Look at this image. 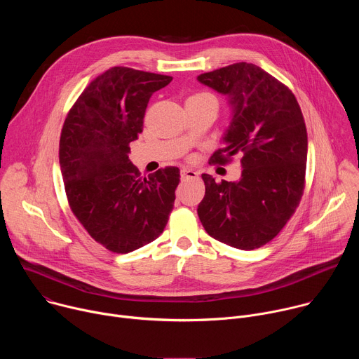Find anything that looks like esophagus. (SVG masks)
<instances>
[{"instance_id":"34e87169","label":"esophagus","mask_w":359,"mask_h":359,"mask_svg":"<svg viewBox=\"0 0 359 359\" xmlns=\"http://www.w3.org/2000/svg\"><path fill=\"white\" fill-rule=\"evenodd\" d=\"M180 176H182L183 180H193V179L198 177V173L196 170H191V169H183L180 172Z\"/></svg>"}]
</instances>
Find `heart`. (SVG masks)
I'll return each instance as SVG.
<instances>
[{
  "label": "heart",
  "instance_id": "1",
  "mask_svg": "<svg viewBox=\"0 0 359 359\" xmlns=\"http://www.w3.org/2000/svg\"><path fill=\"white\" fill-rule=\"evenodd\" d=\"M206 96H210V95L209 93H204V92H200V93H194L189 99H198V97H206Z\"/></svg>",
  "mask_w": 359,
  "mask_h": 359
}]
</instances>
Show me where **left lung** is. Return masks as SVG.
Returning <instances> with one entry per match:
<instances>
[{
	"label": "left lung",
	"mask_w": 359,
	"mask_h": 359,
	"mask_svg": "<svg viewBox=\"0 0 359 359\" xmlns=\"http://www.w3.org/2000/svg\"><path fill=\"white\" fill-rule=\"evenodd\" d=\"M197 79L227 95L233 108L226 146L210 162L226 165L238 155L243 168L236 183L201 175L206 193L198 219L227 245L259 248L283 230L304 193L309 139L301 108L288 86L254 64L237 62Z\"/></svg>",
	"instance_id": "1"
}]
</instances>
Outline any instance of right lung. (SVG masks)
I'll return each mask as SVG.
<instances>
[{
  "mask_svg": "<svg viewBox=\"0 0 359 359\" xmlns=\"http://www.w3.org/2000/svg\"><path fill=\"white\" fill-rule=\"evenodd\" d=\"M172 76L114 67L96 76L69 109L60 139V165L69 208L89 236L126 254L156 240L172 213L180 172L147 179L129 161L143 130L147 102Z\"/></svg>",
  "mask_w": 359,
  "mask_h": 359,
  "instance_id": "add662e5",
  "label": "right lung"
}]
</instances>
